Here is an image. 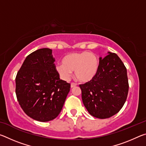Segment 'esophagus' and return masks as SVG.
Returning a JSON list of instances; mask_svg holds the SVG:
<instances>
[{
  "label": "esophagus",
  "instance_id": "34e87169",
  "mask_svg": "<svg viewBox=\"0 0 146 146\" xmlns=\"http://www.w3.org/2000/svg\"><path fill=\"white\" fill-rule=\"evenodd\" d=\"M76 85H77V84H76V83H74V82H72V83H71V88H74V87H75V86H76Z\"/></svg>",
  "mask_w": 146,
  "mask_h": 146
}]
</instances>
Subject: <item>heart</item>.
<instances>
[{
    "label": "heart",
    "mask_w": 146,
    "mask_h": 146,
    "mask_svg": "<svg viewBox=\"0 0 146 146\" xmlns=\"http://www.w3.org/2000/svg\"><path fill=\"white\" fill-rule=\"evenodd\" d=\"M99 60L93 53L83 51L73 53L64 56L62 63L55 66V70L64 80H68L75 71V75L79 81L88 82L92 80L98 73Z\"/></svg>",
    "instance_id": "obj_1"
}]
</instances>
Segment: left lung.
Returning a JSON list of instances; mask_svg holds the SVG:
<instances>
[{"label":"left lung","mask_w":146,"mask_h":146,"mask_svg":"<svg viewBox=\"0 0 146 146\" xmlns=\"http://www.w3.org/2000/svg\"><path fill=\"white\" fill-rule=\"evenodd\" d=\"M99 58V68L90 82L80 84L82 99L93 117L104 119L119 111L125 102L129 90L127 70L116 53Z\"/></svg>","instance_id":"8db88e82"}]
</instances>
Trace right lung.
Listing matches in <instances>:
<instances>
[{"instance_id": "1", "label": "right lung", "mask_w": 146, "mask_h": 146, "mask_svg": "<svg viewBox=\"0 0 146 146\" xmlns=\"http://www.w3.org/2000/svg\"><path fill=\"white\" fill-rule=\"evenodd\" d=\"M55 60L51 49H37L26 58L15 78L16 95L21 108L40 122L57 117L70 91V84L59 78Z\"/></svg>"}]
</instances>
